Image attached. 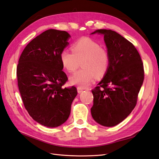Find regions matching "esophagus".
Returning a JSON list of instances; mask_svg holds the SVG:
<instances>
[{
  "instance_id": "34e87169",
  "label": "esophagus",
  "mask_w": 159,
  "mask_h": 159,
  "mask_svg": "<svg viewBox=\"0 0 159 159\" xmlns=\"http://www.w3.org/2000/svg\"><path fill=\"white\" fill-rule=\"evenodd\" d=\"M77 89H78V93H81V92H82V91H84V89H83L82 88H80V87H78V88H77Z\"/></svg>"
}]
</instances>
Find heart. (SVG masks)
Here are the masks:
<instances>
[{"label": "heart", "instance_id": "heart-1", "mask_svg": "<svg viewBox=\"0 0 159 159\" xmlns=\"http://www.w3.org/2000/svg\"><path fill=\"white\" fill-rule=\"evenodd\" d=\"M72 52L64 50L60 54L63 68L68 72H74L79 68L82 69L70 78V84L85 88L95 80L106 74L109 66V54L107 49L90 38H81L71 47Z\"/></svg>", "mask_w": 159, "mask_h": 159}]
</instances>
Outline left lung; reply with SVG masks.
Listing matches in <instances>:
<instances>
[{
	"instance_id": "8db88e82",
	"label": "left lung",
	"mask_w": 159,
	"mask_h": 159,
	"mask_svg": "<svg viewBox=\"0 0 159 159\" xmlns=\"http://www.w3.org/2000/svg\"><path fill=\"white\" fill-rule=\"evenodd\" d=\"M109 54L103 78L92 91V117L105 127H113L128 117L135 107L144 80L141 57L135 47L116 32L100 29Z\"/></svg>"
}]
</instances>
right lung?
Masks as SVG:
<instances>
[{"instance_id": "right-lung-1", "label": "right lung", "mask_w": 159, "mask_h": 159, "mask_svg": "<svg viewBox=\"0 0 159 159\" xmlns=\"http://www.w3.org/2000/svg\"><path fill=\"white\" fill-rule=\"evenodd\" d=\"M70 37L66 31L46 30L28 43L18 60V86L24 105L34 121L47 127L67 121L78 94L74 86L62 88L68 77L60 54Z\"/></svg>"}]
</instances>
